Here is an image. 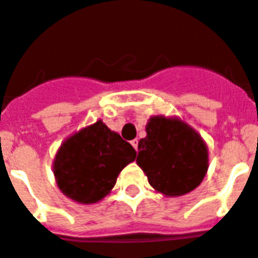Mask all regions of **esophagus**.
<instances>
[{"label":"esophagus","mask_w":258,"mask_h":258,"mask_svg":"<svg viewBox=\"0 0 258 258\" xmlns=\"http://www.w3.org/2000/svg\"><path fill=\"white\" fill-rule=\"evenodd\" d=\"M131 144H133L134 148H135L136 151H138V146H139V139H134V140H131Z\"/></svg>","instance_id":"1"}]
</instances>
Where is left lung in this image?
I'll use <instances>...</instances> for the list:
<instances>
[{
    "label": "left lung",
    "instance_id": "1",
    "mask_svg": "<svg viewBox=\"0 0 258 258\" xmlns=\"http://www.w3.org/2000/svg\"><path fill=\"white\" fill-rule=\"evenodd\" d=\"M138 147V165L157 191L170 197L194 190L209 168L207 147L198 134L178 119L153 116Z\"/></svg>",
    "mask_w": 258,
    "mask_h": 258
}]
</instances>
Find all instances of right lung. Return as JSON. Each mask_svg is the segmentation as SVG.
<instances>
[{"mask_svg": "<svg viewBox=\"0 0 258 258\" xmlns=\"http://www.w3.org/2000/svg\"><path fill=\"white\" fill-rule=\"evenodd\" d=\"M135 157L134 147L98 120L62 143L53 173L64 196L89 205L109 194L120 170Z\"/></svg>", "mask_w": 258, "mask_h": 258, "instance_id": "obj_1", "label": "right lung"}]
</instances>
